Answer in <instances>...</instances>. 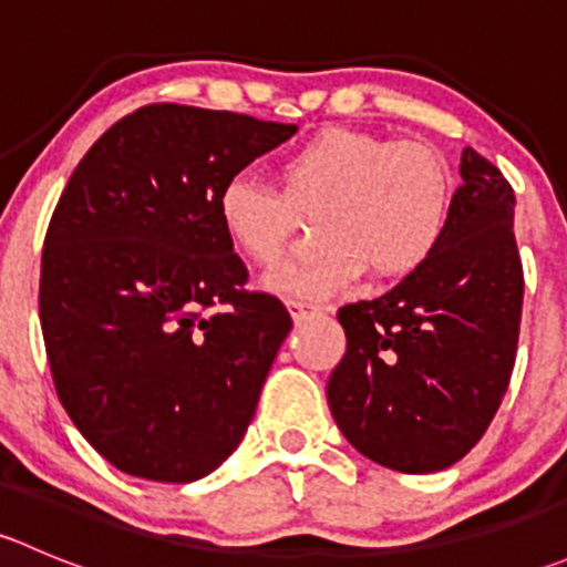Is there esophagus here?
<instances>
[{
	"label": "esophagus",
	"instance_id": "obj_1",
	"mask_svg": "<svg viewBox=\"0 0 567 567\" xmlns=\"http://www.w3.org/2000/svg\"><path fill=\"white\" fill-rule=\"evenodd\" d=\"M288 310H290V316H293L296 323H301V320H307L310 316H316V312L320 310V307H316V305H307V301H296V299H290V301H288Z\"/></svg>",
	"mask_w": 567,
	"mask_h": 567
}]
</instances>
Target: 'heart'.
Segmentation results:
<instances>
[{
	"label": "heart",
	"mask_w": 567,
	"mask_h": 567,
	"mask_svg": "<svg viewBox=\"0 0 567 567\" xmlns=\"http://www.w3.org/2000/svg\"><path fill=\"white\" fill-rule=\"evenodd\" d=\"M279 192L236 175L216 197L230 247L260 268L285 260L299 216H318L320 247L301 266L268 274V288L320 301L373 268L381 279L420 271L444 244L453 221L450 164L425 142H392L368 131L329 125L279 162Z\"/></svg>",
	"instance_id": "obj_1"
}]
</instances>
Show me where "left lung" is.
Here are the masks:
<instances>
[{"mask_svg": "<svg viewBox=\"0 0 567 567\" xmlns=\"http://www.w3.org/2000/svg\"><path fill=\"white\" fill-rule=\"evenodd\" d=\"M436 255L373 301L340 307L346 357L326 398L342 436L405 474L453 466L483 439L516 364L524 268L513 186L466 147Z\"/></svg>", "mask_w": 567, "mask_h": 567, "instance_id": "left-lung-1", "label": "left lung"}]
</instances>
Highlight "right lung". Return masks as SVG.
<instances>
[{
    "instance_id": "right-lung-1",
    "label": "right lung",
    "mask_w": 567,
    "mask_h": 567,
    "mask_svg": "<svg viewBox=\"0 0 567 567\" xmlns=\"http://www.w3.org/2000/svg\"><path fill=\"white\" fill-rule=\"evenodd\" d=\"M296 134L236 112L147 104L79 162L51 214L40 326L60 403L120 472L192 483L238 447L290 320L216 197Z\"/></svg>"
}]
</instances>
